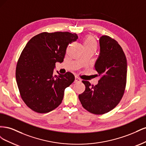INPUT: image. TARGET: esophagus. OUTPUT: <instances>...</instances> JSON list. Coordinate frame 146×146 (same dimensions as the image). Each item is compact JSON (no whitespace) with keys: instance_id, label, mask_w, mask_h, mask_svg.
Returning a JSON list of instances; mask_svg holds the SVG:
<instances>
[{"instance_id":"34e87169","label":"esophagus","mask_w":146,"mask_h":146,"mask_svg":"<svg viewBox=\"0 0 146 146\" xmlns=\"http://www.w3.org/2000/svg\"><path fill=\"white\" fill-rule=\"evenodd\" d=\"M81 82V79L80 78H78V77L76 76L75 77V83H77V82Z\"/></svg>"}]
</instances>
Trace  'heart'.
Here are the masks:
<instances>
[{
    "mask_svg": "<svg viewBox=\"0 0 146 146\" xmlns=\"http://www.w3.org/2000/svg\"><path fill=\"white\" fill-rule=\"evenodd\" d=\"M83 45L84 48H91L94 51H96L97 48H98V43H97L94 38L91 36H88L85 38L83 42Z\"/></svg>",
    "mask_w": 146,
    "mask_h": 146,
    "instance_id": "b5f03b06",
    "label": "heart"
}]
</instances>
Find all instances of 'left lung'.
<instances>
[{
    "label": "left lung",
    "instance_id": "8db88e82",
    "mask_svg": "<svg viewBox=\"0 0 146 146\" xmlns=\"http://www.w3.org/2000/svg\"><path fill=\"white\" fill-rule=\"evenodd\" d=\"M100 53L95 64L100 77L98 85L83 80L85 90L78 95L82 107L91 113L104 114L120 102L127 83V60L122 47L110 36L100 39Z\"/></svg>",
    "mask_w": 146,
    "mask_h": 146
}]
</instances>
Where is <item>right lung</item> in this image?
Here are the masks:
<instances>
[{
  "instance_id": "1",
  "label": "right lung",
  "mask_w": 146,
  "mask_h": 146,
  "mask_svg": "<svg viewBox=\"0 0 146 146\" xmlns=\"http://www.w3.org/2000/svg\"><path fill=\"white\" fill-rule=\"evenodd\" d=\"M78 38L76 33L42 32L30 39L17 61L16 78L20 96L27 107L38 113L57 108L64 90L74 82L69 72L54 76L56 62L62 63L66 48Z\"/></svg>"
}]
</instances>
